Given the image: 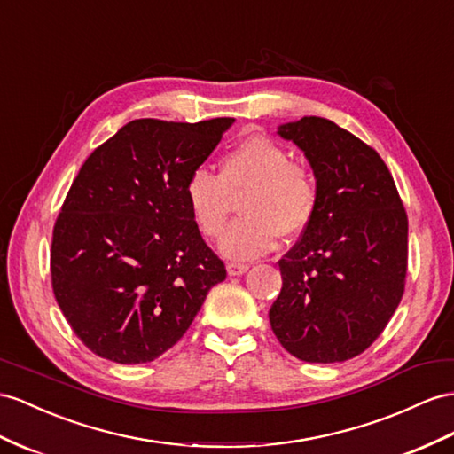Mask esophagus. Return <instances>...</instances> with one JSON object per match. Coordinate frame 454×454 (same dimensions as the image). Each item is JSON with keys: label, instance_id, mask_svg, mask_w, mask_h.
Here are the masks:
<instances>
[{"label": "esophagus", "instance_id": "esophagus-1", "mask_svg": "<svg viewBox=\"0 0 454 454\" xmlns=\"http://www.w3.org/2000/svg\"><path fill=\"white\" fill-rule=\"evenodd\" d=\"M249 270V264L246 262H228V274L230 276H241Z\"/></svg>", "mask_w": 454, "mask_h": 454}]
</instances>
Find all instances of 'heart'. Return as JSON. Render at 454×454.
Returning <instances> with one entry per match:
<instances>
[{
    "label": "heart",
    "mask_w": 454,
    "mask_h": 454,
    "mask_svg": "<svg viewBox=\"0 0 454 454\" xmlns=\"http://www.w3.org/2000/svg\"><path fill=\"white\" fill-rule=\"evenodd\" d=\"M243 195V218L230 226L223 251L231 259H253L270 251L278 236L295 238L315 218L318 184L289 151L262 136L243 139L220 159L218 176L193 170L184 185L192 220L208 239L223 236L231 205Z\"/></svg>",
    "instance_id": "heart-1"
}]
</instances>
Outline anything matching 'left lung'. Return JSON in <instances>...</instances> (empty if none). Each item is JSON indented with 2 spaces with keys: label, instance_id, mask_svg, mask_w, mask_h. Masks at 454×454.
I'll return each mask as SVG.
<instances>
[{
  "label": "left lung",
  "instance_id": "obj_1",
  "mask_svg": "<svg viewBox=\"0 0 454 454\" xmlns=\"http://www.w3.org/2000/svg\"><path fill=\"white\" fill-rule=\"evenodd\" d=\"M315 170L318 205L301 239L278 261L282 292L269 310L287 353L343 363L374 343L404 294L409 218L376 149L320 116L278 130Z\"/></svg>",
  "mask_w": 454,
  "mask_h": 454
}]
</instances>
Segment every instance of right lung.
<instances>
[{"label":"right lung","mask_w":454,"mask_h":454,"mask_svg":"<svg viewBox=\"0 0 454 454\" xmlns=\"http://www.w3.org/2000/svg\"><path fill=\"white\" fill-rule=\"evenodd\" d=\"M231 122L137 119L84 160L55 220L50 272L57 305L91 353L151 363L226 280L184 185Z\"/></svg>","instance_id":"obj_1"}]
</instances>
